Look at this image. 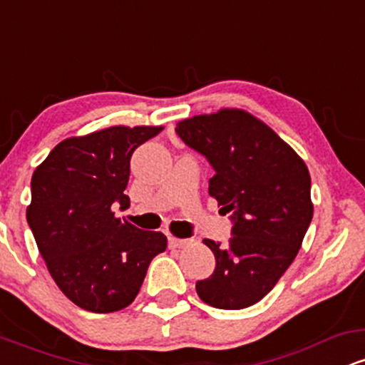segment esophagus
<instances>
[{
	"label": "esophagus",
	"instance_id": "1",
	"mask_svg": "<svg viewBox=\"0 0 365 365\" xmlns=\"http://www.w3.org/2000/svg\"><path fill=\"white\" fill-rule=\"evenodd\" d=\"M168 244L171 249H183V247L190 245L192 240H183V238H177V237H170Z\"/></svg>",
	"mask_w": 365,
	"mask_h": 365
}]
</instances>
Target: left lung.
I'll return each mask as SVG.
<instances>
[{"label": "left lung", "mask_w": 365, "mask_h": 365, "mask_svg": "<svg viewBox=\"0 0 365 365\" xmlns=\"http://www.w3.org/2000/svg\"><path fill=\"white\" fill-rule=\"evenodd\" d=\"M188 148L215 170L209 195L232 212V238H206L215 273L195 283L202 302L238 311L267 295L299 254L312 221L311 175L304 159L244 110H220L177 123Z\"/></svg>", "instance_id": "obj_1"}]
</instances>
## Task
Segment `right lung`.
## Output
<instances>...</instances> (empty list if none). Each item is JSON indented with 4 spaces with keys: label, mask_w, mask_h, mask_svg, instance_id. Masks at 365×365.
Returning a JSON list of instances; mask_svg holds the SVG:
<instances>
[{
    "label": "right lung",
    "mask_w": 365,
    "mask_h": 365,
    "mask_svg": "<svg viewBox=\"0 0 365 365\" xmlns=\"http://www.w3.org/2000/svg\"><path fill=\"white\" fill-rule=\"evenodd\" d=\"M163 127H110L70 137L32 175L27 223L54 283L75 305L106 314L135 300L150 261L166 250L161 232L120 217L133 150Z\"/></svg>",
    "instance_id": "1"
}]
</instances>
